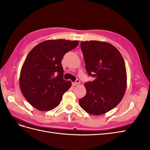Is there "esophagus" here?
<instances>
[{
  "mask_svg": "<svg viewBox=\"0 0 150 150\" xmlns=\"http://www.w3.org/2000/svg\"><path fill=\"white\" fill-rule=\"evenodd\" d=\"M80 83V81L79 80V79H77L75 82H74V83H72V85H73L74 86H76V85H78V84H79Z\"/></svg>",
  "mask_w": 150,
  "mask_h": 150,
  "instance_id": "esophagus-1",
  "label": "esophagus"
}]
</instances>
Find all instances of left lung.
<instances>
[{"label": "left lung", "mask_w": 150, "mask_h": 150, "mask_svg": "<svg viewBox=\"0 0 150 150\" xmlns=\"http://www.w3.org/2000/svg\"><path fill=\"white\" fill-rule=\"evenodd\" d=\"M88 74L95 79L84 84L85 96L80 106L89 114L100 115L111 110L123 98L127 85L126 66L121 53L106 42H81Z\"/></svg>", "instance_id": "8db88e82"}]
</instances>
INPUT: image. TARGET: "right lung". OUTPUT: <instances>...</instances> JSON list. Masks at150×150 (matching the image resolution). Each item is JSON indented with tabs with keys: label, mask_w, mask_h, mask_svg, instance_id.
Wrapping results in <instances>:
<instances>
[{
	"label": "right lung",
	"mask_w": 150,
	"mask_h": 150,
	"mask_svg": "<svg viewBox=\"0 0 150 150\" xmlns=\"http://www.w3.org/2000/svg\"><path fill=\"white\" fill-rule=\"evenodd\" d=\"M78 44L77 40H47L28 54L21 71L19 84L26 100L37 110H53L71 88V81L63 79L61 61Z\"/></svg>",
	"instance_id": "add662e5"
}]
</instances>
